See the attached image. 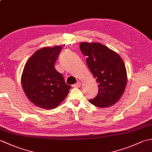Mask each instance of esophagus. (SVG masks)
Returning a JSON list of instances; mask_svg holds the SVG:
<instances>
[{"label": "esophagus", "mask_w": 152, "mask_h": 152, "mask_svg": "<svg viewBox=\"0 0 152 152\" xmlns=\"http://www.w3.org/2000/svg\"><path fill=\"white\" fill-rule=\"evenodd\" d=\"M81 86H82L81 82H77L76 83H75V84H74L73 86L74 87V88H80V87Z\"/></svg>", "instance_id": "1"}]
</instances>
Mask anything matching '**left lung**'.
<instances>
[{
  "label": "left lung",
  "instance_id": "left-lung-1",
  "mask_svg": "<svg viewBox=\"0 0 152 152\" xmlns=\"http://www.w3.org/2000/svg\"><path fill=\"white\" fill-rule=\"evenodd\" d=\"M80 48L99 83L97 96L89 102L100 108L114 105L124 94L127 83L124 61L115 51L99 42H81Z\"/></svg>",
  "mask_w": 152,
  "mask_h": 152
}]
</instances>
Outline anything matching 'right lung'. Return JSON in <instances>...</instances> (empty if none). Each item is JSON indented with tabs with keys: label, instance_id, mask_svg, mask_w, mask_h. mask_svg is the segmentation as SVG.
Instances as JSON below:
<instances>
[{
	"label": "right lung",
	"instance_id": "1",
	"mask_svg": "<svg viewBox=\"0 0 152 152\" xmlns=\"http://www.w3.org/2000/svg\"><path fill=\"white\" fill-rule=\"evenodd\" d=\"M61 49V46L41 48L25 64L21 75L22 88L28 100L38 107L57 108L71 88L54 67Z\"/></svg>",
	"mask_w": 152,
	"mask_h": 152
}]
</instances>
